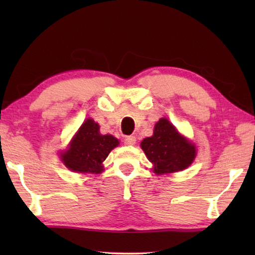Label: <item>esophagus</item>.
<instances>
[{"label": "esophagus", "mask_w": 255, "mask_h": 255, "mask_svg": "<svg viewBox=\"0 0 255 255\" xmlns=\"http://www.w3.org/2000/svg\"><path fill=\"white\" fill-rule=\"evenodd\" d=\"M124 143H125V145H127V146L135 145V143H136V137L132 136V135H130V136H125V138H124Z\"/></svg>", "instance_id": "1"}]
</instances>
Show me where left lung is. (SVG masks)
<instances>
[{"instance_id":"1","label":"left lung","mask_w":255,"mask_h":255,"mask_svg":"<svg viewBox=\"0 0 255 255\" xmlns=\"http://www.w3.org/2000/svg\"><path fill=\"white\" fill-rule=\"evenodd\" d=\"M146 156L154 164L156 174L182 171L196 157L195 145L181 136L169 120L162 118L155 125L152 137L141 141Z\"/></svg>"}]
</instances>
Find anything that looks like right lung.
Here are the masks:
<instances>
[{"label":"right lung","mask_w":255,"mask_h":255,"mask_svg":"<svg viewBox=\"0 0 255 255\" xmlns=\"http://www.w3.org/2000/svg\"><path fill=\"white\" fill-rule=\"evenodd\" d=\"M99 125L88 119L73 138L71 145L62 159L66 167L81 173H101L102 162L118 146L117 138L111 135H101Z\"/></svg>","instance_id":"right-lung-1"}]
</instances>
